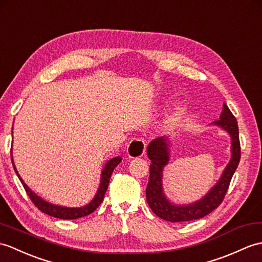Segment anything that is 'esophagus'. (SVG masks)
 Returning <instances> with one entry per match:
<instances>
[{
    "instance_id": "obj_1",
    "label": "esophagus",
    "mask_w": 262,
    "mask_h": 262,
    "mask_svg": "<svg viewBox=\"0 0 262 262\" xmlns=\"http://www.w3.org/2000/svg\"><path fill=\"white\" fill-rule=\"evenodd\" d=\"M146 149V144L141 138H134L127 145V155H128L130 159H137V157H141L145 154Z\"/></svg>"
}]
</instances>
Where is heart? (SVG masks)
Wrapping results in <instances>:
<instances>
[{
	"mask_svg": "<svg viewBox=\"0 0 262 262\" xmlns=\"http://www.w3.org/2000/svg\"><path fill=\"white\" fill-rule=\"evenodd\" d=\"M186 114V107L183 105H178L174 109V113L171 117L172 123H178L179 120L184 117V115Z\"/></svg>",
	"mask_w": 262,
	"mask_h": 262,
	"instance_id": "b5f03b06",
	"label": "heart"
}]
</instances>
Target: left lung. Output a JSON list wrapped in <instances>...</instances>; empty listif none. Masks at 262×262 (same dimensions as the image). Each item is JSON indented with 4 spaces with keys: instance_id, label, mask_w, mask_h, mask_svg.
Listing matches in <instances>:
<instances>
[{
    "instance_id": "left-lung-1",
    "label": "left lung",
    "mask_w": 262,
    "mask_h": 262,
    "mask_svg": "<svg viewBox=\"0 0 262 262\" xmlns=\"http://www.w3.org/2000/svg\"><path fill=\"white\" fill-rule=\"evenodd\" d=\"M226 130L231 137V159L222 172L221 178L211 187L205 195L190 204H175L169 201L163 190V171L168 162L171 153V143L165 136L157 137L147 146L149 165V180L146 187V200L154 213L169 222H185L201 219L211 213L222 203L229 188L231 179L239 165L241 151L239 141V128L235 117L229 107L223 103L220 119L212 123Z\"/></svg>"
}]
</instances>
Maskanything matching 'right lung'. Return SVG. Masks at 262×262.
Returning <instances> with one entry per match:
<instances>
[{
	"label": "right lung",
	"instance_id": "obj_1",
	"mask_svg": "<svg viewBox=\"0 0 262 262\" xmlns=\"http://www.w3.org/2000/svg\"><path fill=\"white\" fill-rule=\"evenodd\" d=\"M11 160H12V164H13L14 171L17 175V178L20 179L21 183L23 184L24 190H26L29 198L31 199V201L33 202V204L36 206V208H38L40 211L43 212V213L50 215V216H53V217L64 219V220H75V219H79V217L87 216V215L91 214L100 205V203L102 202V200H103V196H105V193L107 191V188H108L109 180H111V176L114 172V168L116 167L118 164L121 162V157L120 156L114 157V159L109 160L106 163V165L103 166L102 171H101L99 187H98V190H97V193L95 194L94 199L91 200L88 204L80 206V208H67V206L56 205V204L47 202L46 200L40 198L38 194H35L31 190V188H30L26 183H24V181L21 179V176H20L19 173H17L15 165H14L13 155H12V148H11Z\"/></svg>",
	"mask_w": 262,
	"mask_h": 262
}]
</instances>
